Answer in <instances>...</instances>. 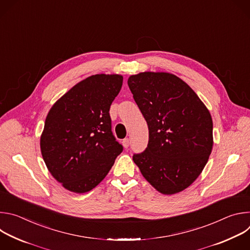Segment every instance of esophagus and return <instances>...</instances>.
<instances>
[{
    "instance_id": "34e87169",
    "label": "esophagus",
    "mask_w": 250,
    "mask_h": 250,
    "mask_svg": "<svg viewBox=\"0 0 250 250\" xmlns=\"http://www.w3.org/2000/svg\"><path fill=\"white\" fill-rule=\"evenodd\" d=\"M122 145L125 148H127L128 146H129V139L128 138H125L123 141H122Z\"/></svg>"
}]
</instances>
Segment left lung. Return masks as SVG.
Returning a JSON list of instances; mask_svg holds the SVG:
<instances>
[{
	"label": "left lung",
	"mask_w": 250,
	"mask_h": 250,
	"mask_svg": "<svg viewBox=\"0 0 250 250\" xmlns=\"http://www.w3.org/2000/svg\"><path fill=\"white\" fill-rule=\"evenodd\" d=\"M128 87L149 130L148 146L132 156L159 193L187 189L202 173L212 149V120L194 90L168 72L130 75Z\"/></svg>",
	"instance_id": "1"
}]
</instances>
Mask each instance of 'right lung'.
<instances>
[{
  "mask_svg": "<svg viewBox=\"0 0 250 250\" xmlns=\"http://www.w3.org/2000/svg\"><path fill=\"white\" fill-rule=\"evenodd\" d=\"M123 79L120 74L89 76L59 98L46 116L42 155L54 179L70 192L94 189L123 151L109 114Z\"/></svg>",
  "mask_w": 250,
  "mask_h": 250,
  "instance_id": "add662e5",
  "label": "right lung"
}]
</instances>
